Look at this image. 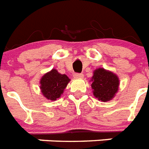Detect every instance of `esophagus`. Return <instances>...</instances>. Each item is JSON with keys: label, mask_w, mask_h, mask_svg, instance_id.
I'll return each mask as SVG.
<instances>
[{"label": "esophagus", "mask_w": 149, "mask_h": 149, "mask_svg": "<svg viewBox=\"0 0 149 149\" xmlns=\"http://www.w3.org/2000/svg\"><path fill=\"white\" fill-rule=\"evenodd\" d=\"M74 78H84V74H74Z\"/></svg>", "instance_id": "34e87169"}]
</instances>
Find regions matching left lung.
I'll use <instances>...</instances> for the list:
<instances>
[{
    "label": "left lung",
    "instance_id": "left-lung-1",
    "mask_svg": "<svg viewBox=\"0 0 149 149\" xmlns=\"http://www.w3.org/2000/svg\"><path fill=\"white\" fill-rule=\"evenodd\" d=\"M90 81L94 96L104 102L114 98L120 84L117 74L103 68L95 69Z\"/></svg>",
    "mask_w": 149,
    "mask_h": 149
}]
</instances>
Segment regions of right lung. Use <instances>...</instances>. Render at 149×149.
Returning a JSON list of instances; mask_svg holds the SVG:
<instances>
[{
    "mask_svg": "<svg viewBox=\"0 0 149 149\" xmlns=\"http://www.w3.org/2000/svg\"><path fill=\"white\" fill-rule=\"evenodd\" d=\"M71 79L66 74L53 68L45 73L40 80L41 94L47 100L56 101L61 96Z\"/></svg>",
    "mask_w": 149,
    "mask_h": 149,
    "instance_id": "1",
    "label": "right lung"
}]
</instances>
